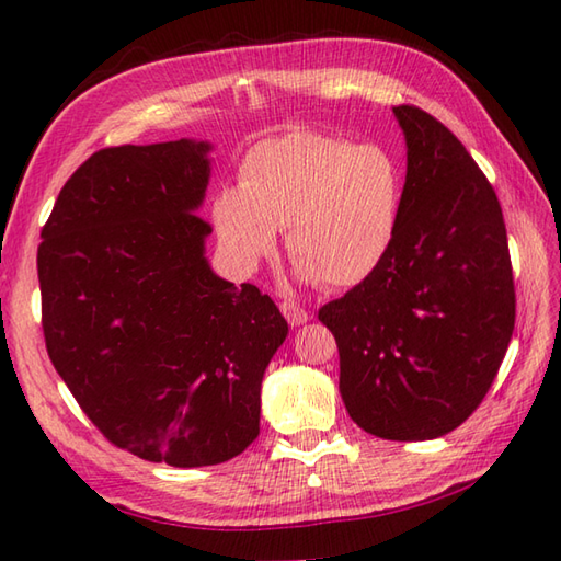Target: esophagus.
I'll use <instances>...</instances> for the list:
<instances>
[{
    "instance_id": "1",
    "label": "esophagus",
    "mask_w": 561,
    "mask_h": 561,
    "mask_svg": "<svg viewBox=\"0 0 561 561\" xmlns=\"http://www.w3.org/2000/svg\"><path fill=\"white\" fill-rule=\"evenodd\" d=\"M279 308H282V313H284V318H287L291 325H304V323H306V320H308V318H311V316H308V311H306V308H304V306H299V304H294V301H289V299H284V301L279 304Z\"/></svg>"
}]
</instances>
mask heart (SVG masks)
<instances>
[{"label": "heart", "instance_id": "obj_1", "mask_svg": "<svg viewBox=\"0 0 561 561\" xmlns=\"http://www.w3.org/2000/svg\"><path fill=\"white\" fill-rule=\"evenodd\" d=\"M404 207L400 161L380 145L289 133L265 139L238 165L211 217L226 253L243 270L267 257L287 229V255L306 279L352 289L383 265Z\"/></svg>", "mask_w": 561, "mask_h": 561}]
</instances>
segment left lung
Segmentation results:
<instances>
[{
	"instance_id": "left-lung-1",
	"label": "left lung",
	"mask_w": 561,
	"mask_h": 561,
	"mask_svg": "<svg viewBox=\"0 0 561 561\" xmlns=\"http://www.w3.org/2000/svg\"><path fill=\"white\" fill-rule=\"evenodd\" d=\"M408 141L398 238L371 277L318 320L340 350V392L364 432L438 438L480 408L508 350L516 289L502 205L450 129L392 108Z\"/></svg>"
}]
</instances>
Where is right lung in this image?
<instances>
[{"mask_svg":"<svg viewBox=\"0 0 561 561\" xmlns=\"http://www.w3.org/2000/svg\"><path fill=\"white\" fill-rule=\"evenodd\" d=\"M209 145L108 147L41 231L45 350L93 426L173 468L231 460L260 434L262 374L289 332L255 284L205 260Z\"/></svg>","mask_w":561,"mask_h":561,"instance_id":"add662e5","label":"right lung"}]
</instances>
